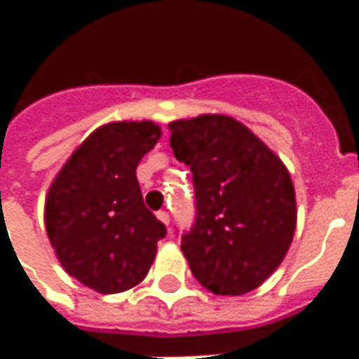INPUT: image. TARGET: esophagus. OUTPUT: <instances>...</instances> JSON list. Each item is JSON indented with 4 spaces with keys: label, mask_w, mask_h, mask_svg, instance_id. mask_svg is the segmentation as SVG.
Masks as SVG:
<instances>
[{
    "label": "esophagus",
    "mask_w": 359,
    "mask_h": 359,
    "mask_svg": "<svg viewBox=\"0 0 359 359\" xmlns=\"http://www.w3.org/2000/svg\"><path fill=\"white\" fill-rule=\"evenodd\" d=\"M157 219L163 223V225H169V211L167 210H161V211H157Z\"/></svg>",
    "instance_id": "34e87169"
}]
</instances>
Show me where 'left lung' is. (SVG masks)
<instances>
[{
    "mask_svg": "<svg viewBox=\"0 0 359 359\" xmlns=\"http://www.w3.org/2000/svg\"><path fill=\"white\" fill-rule=\"evenodd\" d=\"M175 157L192 171L196 217L180 250L196 280L241 296L277 269L296 229V198L283 161L225 115L169 123Z\"/></svg>",
    "mask_w": 359,
    "mask_h": 359,
    "instance_id": "obj_1",
    "label": "left lung"
}]
</instances>
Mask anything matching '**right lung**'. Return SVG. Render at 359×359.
Listing matches in <instances>:
<instances>
[{
  "mask_svg": "<svg viewBox=\"0 0 359 359\" xmlns=\"http://www.w3.org/2000/svg\"><path fill=\"white\" fill-rule=\"evenodd\" d=\"M161 138L151 121L109 123L82 142L46 200V231L71 277L117 294L148 275L167 229L144 205L136 167Z\"/></svg>",
  "mask_w": 359,
  "mask_h": 359,
  "instance_id": "right-lung-1",
  "label": "right lung"
}]
</instances>
